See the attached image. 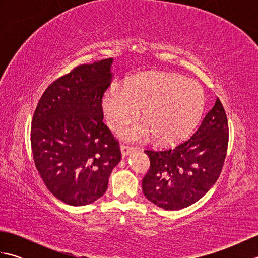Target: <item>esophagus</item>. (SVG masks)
Instances as JSON below:
<instances>
[{
    "label": "esophagus",
    "mask_w": 258,
    "mask_h": 258,
    "mask_svg": "<svg viewBox=\"0 0 258 258\" xmlns=\"http://www.w3.org/2000/svg\"><path fill=\"white\" fill-rule=\"evenodd\" d=\"M134 151H135V149H134V147H132V146L124 145V144L120 145V153H122V156L123 157L127 156V155H131Z\"/></svg>",
    "instance_id": "obj_1"
}]
</instances>
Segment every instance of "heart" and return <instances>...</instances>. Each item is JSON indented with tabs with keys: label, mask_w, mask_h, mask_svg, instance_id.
Segmentation results:
<instances>
[{
	"label": "heart",
	"mask_w": 258,
	"mask_h": 258,
	"mask_svg": "<svg viewBox=\"0 0 258 258\" xmlns=\"http://www.w3.org/2000/svg\"><path fill=\"white\" fill-rule=\"evenodd\" d=\"M204 93L190 79L165 72L134 76L125 87L112 85L102 97V111L108 126L116 130L139 116L143 122L125 127L119 138L142 142L151 136L175 142L190 133L204 109Z\"/></svg>",
	"instance_id": "obj_1"
}]
</instances>
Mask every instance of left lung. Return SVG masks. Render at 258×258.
<instances>
[{"label":"left lung","instance_id":"8db88e82","mask_svg":"<svg viewBox=\"0 0 258 258\" xmlns=\"http://www.w3.org/2000/svg\"><path fill=\"white\" fill-rule=\"evenodd\" d=\"M228 146V122L221 101L189 139L165 150H146L151 166L142 182L146 199L166 211L187 207L220 177Z\"/></svg>","mask_w":258,"mask_h":258}]
</instances>
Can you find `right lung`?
Returning a JSON list of instances; mask_svg holds the SVG:
<instances>
[{
  "instance_id": "1",
  "label": "right lung",
  "mask_w": 258,
  "mask_h": 258,
  "mask_svg": "<svg viewBox=\"0 0 258 258\" xmlns=\"http://www.w3.org/2000/svg\"><path fill=\"white\" fill-rule=\"evenodd\" d=\"M113 58L82 64L54 81L33 115L31 146L43 182L59 201L91 204L105 193L120 161L118 142L103 123L102 97Z\"/></svg>"
}]
</instances>
